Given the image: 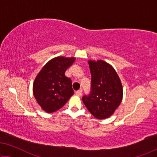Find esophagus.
I'll return each instance as SVG.
<instances>
[{"label":"esophagus","mask_w":157,"mask_h":157,"mask_svg":"<svg viewBox=\"0 0 157 157\" xmlns=\"http://www.w3.org/2000/svg\"><path fill=\"white\" fill-rule=\"evenodd\" d=\"M75 94L77 96H79V97H80V96L82 95V90H78V91H77V92H75Z\"/></svg>","instance_id":"obj_1"}]
</instances>
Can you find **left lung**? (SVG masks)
I'll use <instances>...</instances> for the list:
<instances>
[{"instance_id": "left-lung-1", "label": "left lung", "mask_w": 157, "mask_h": 157, "mask_svg": "<svg viewBox=\"0 0 157 157\" xmlns=\"http://www.w3.org/2000/svg\"><path fill=\"white\" fill-rule=\"evenodd\" d=\"M88 63L92 75L91 90L88 95L83 96L82 101L95 118H106L114 113L122 101V85L111 65L103 60Z\"/></svg>"}]
</instances>
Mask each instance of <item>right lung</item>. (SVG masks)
Segmentation results:
<instances>
[{"mask_svg": "<svg viewBox=\"0 0 157 157\" xmlns=\"http://www.w3.org/2000/svg\"><path fill=\"white\" fill-rule=\"evenodd\" d=\"M74 58L56 57L44 65L34 82L33 93L36 101L47 113L64 106L74 94L71 78L65 71L73 63Z\"/></svg>", "mask_w": 157, "mask_h": 157, "instance_id": "right-lung-1", "label": "right lung"}]
</instances>
